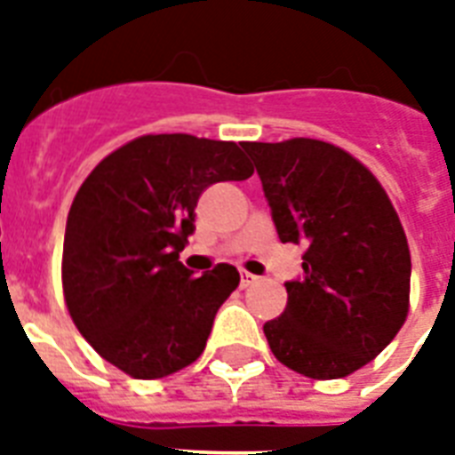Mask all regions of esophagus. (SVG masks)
I'll return each mask as SVG.
<instances>
[{"instance_id":"esophagus-1","label":"esophagus","mask_w":455,"mask_h":455,"mask_svg":"<svg viewBox=\"0 0 455 455\" xmlns=\"http://www.w3.org/2000/svg\"><path fill=\"white\" fill-rule=\"evenodd\" d=\"M257 281V276H252V274H248V271H241V285L243 288H248V285H252Z\"/></svg>"}]
</instances>
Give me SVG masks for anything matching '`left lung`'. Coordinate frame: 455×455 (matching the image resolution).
Returning <instances> with one entry per match:
<instances>
[{
	"label": "left lung",
	"mask_w": 455,
	"mask_h": 455,
	"mask_svg": "<svg viewBox=\"0 0 455 455\" xmlns=\"http://www.w3.org/2000/svg\"><path fill=\"white\" fill-rule=\"evenodd\" d=\"M262 179L281 243H302L304 274L264 335L283 366L314 380L359 371L409 314L411 252L371 172L316 139L243 144Z\"/></svg>",
	"instance_id": "left-lung-1"
}]
</instances>
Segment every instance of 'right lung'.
<instances>
[{"mask_svg": "<svg viewBox=\"0 0 455 455\" xmlns=\"http://www.w3.org/2000/svg\"><path fill=\"white\" fill-rule=\"evenodd\" d=\"M234 141L148 134L103 157L68 212L63 295L77 331L139 380L198 359L241 274L220 264L196 276L179 262L196 231L200 193L252 177Z\"/></svg>", "mask_w": 455, "mask_h": 455, "instance_id": "right-lung-1", "label": "right lung"}]
</instances>
